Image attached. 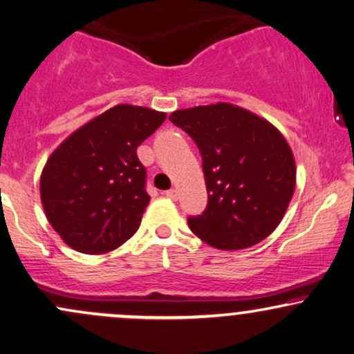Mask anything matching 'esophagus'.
I'll return each mask as SVG.
<instances>
[{
    "label": "esophagus",
    "mask_w": 354,
    "mask_h": 354,
    "mask_svg": "<svg viewBox=\"0 0 354 354\" xmlns=\"http://www.w3.org/2000/svg\"><path fill=\"white\" fill-rule=\"evenodd\" d=\"M165 195H167L169 198H172V201H177V198H178V190L177 189H170V190H167V192H165Z\"/></svg>",
    "instance_id": "esophagus-1"
}]
</instances>
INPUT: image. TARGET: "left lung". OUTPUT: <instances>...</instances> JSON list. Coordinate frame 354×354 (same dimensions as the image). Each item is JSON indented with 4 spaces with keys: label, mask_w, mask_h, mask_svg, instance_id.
Returning a JSON list of instances; mask_svg holds the SVG:
<instances>
[{
    "label": "left lung",
    "mask_w": 354,
    "mask_h": 354,
    "mask_svg": "<svg viewBox=\"0 0 354 354\" xmlns=\"http://www.w3.org/2000/svg\"><path fill=\"white\" fill-rule=\"evenodd\" d=\"M194 139L202 156L209 203L189 217L190 230L218 250L260 243L280 225L297 184L288 142L267 119L217 102L169 115Z\"/></svg>",
    "instance_id": "1"
}]
</instances>
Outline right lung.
Wrapping results in <instances>:
<instances>
[{"label": "right lung", "instance_id": "right-lung-1", "mask_svg": "<svg viewBox=\"0 0 354 354\" xmlns=\"http://www.w3.org/2000/svg\"><path fill=\"white\" fill-rule=\"evenodd\" d=\"M167 114L118 104L57 145L41 172L46 218L74 250L99 255L136 234L149 197L137 147Z\"/></svg>", "mask_w": 354, "mask_h": 354}]
</instances>
